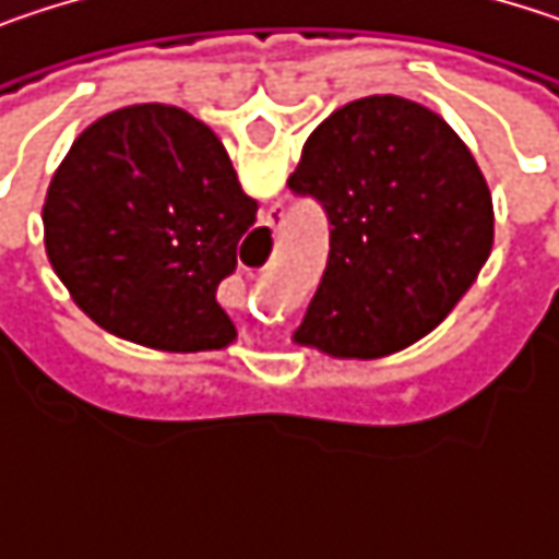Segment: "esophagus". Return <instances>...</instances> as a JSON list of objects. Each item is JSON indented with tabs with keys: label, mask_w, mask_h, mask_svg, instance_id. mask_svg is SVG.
<instances>
[{
	"label": "esophagus",
	"mask_w": 559,
	"mask_h": 559,
	"mask_svg": "<svg viewBox=\"0 0 559 559\" xmlns=\"http://www.w3.org/2000/svg\"><path fill=\"white\" fill-rule=\"evenodd\" d=\"M278 210H269V216H265V223H269V226H272V229H275V226H278Z\"/></svg>",
	"instance_id": "obj_1"
}]
</instances>
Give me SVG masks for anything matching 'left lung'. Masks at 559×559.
Here are the masks:
<instances>
[{"label": "left lung", "mask_w": 559, "mask_h": 559, "mask_svg": "<svg viewBox=\"0 0 559 559\" xmlns=\"http://www.w3.org/2000/svg\"><path fill=\"white\" fill-rule=\"evenodd\" d=\"M287 187L330 219L326 272L294 340L336 359H382L427 336L492 252V193L476 158L404 96L340 106L304 142Z\"/></svg>", "instance_id": "obj_1"}]
</instances>
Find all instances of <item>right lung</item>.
Returning a JSON list of instances; mask_svg holds the SVG:
<instances>
[{
    "mask_svg": "<svg viewBox=\"0 0 559 559\" xmlns=\"http://www.w3.org/2000/svg\"><path fill=\"white\" fill-rule=\"evenodd\" d=\"M259 203L210 126L139 103L76 135L45 197V249L103 330L165 353L223 349L236 326L216 287Z\"/></svg>",
    "mask_w": 559,
    "mask_h": 559,
    "instance_id": "obj_1",
    "label": "right lung"
}]
</instances>
